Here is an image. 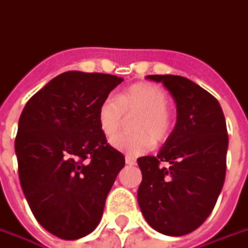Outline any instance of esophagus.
<instances>
[{
	"instance_id": "1",
	"label": "esophagus",
	"mask_w": 248,
	"mask_h": 248,
	"mask_svg": "<svg viewBox=\"0 0 248 248\" xmlns=\"http://www.w3.org/2000/svg\"><path fill=\"white\" fill-rule=\"evenodd\" d=\"M125 163L127 165H135L136 163V160H135V158H132V156H125Z\"/></svg>"
}]
</instances>
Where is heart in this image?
<instances>
[{
    "label": "heart",
    "mask_w": 248,
    "mask_h": 248,
    "mask_svg": "<svg viewBox=\"0 0 248 248\" xmlns=\"http://www.w3.org/2000/svg\"><path fill=\"white\" fill-rule=\"evenodd\" d=\"M169 94L158 85L140 82L116 97H107L98 107L97 120L102 134L112 138L120 131L124 116L136 114L131 121L134 134H120L110 139L113 148L131 156L148 151L165 141L173 131V113L169 108Z\"/></svg>",
    "instance_id": "1"
}]
</instances>
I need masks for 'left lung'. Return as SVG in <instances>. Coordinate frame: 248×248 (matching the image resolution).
<instances>
[{
	"label": "left lung",
	"instance_id": "left-lung-1",
	"mask_svg": "<svg viewBox=\"0 0 248 248\" xmlns=\"http://www.w3.org/2000/svg\"><path fill=\"white\" fill-rule=\"evenodd\" d=\"M177 104V123L156 156H141L138 202L155 231L182 236L197 230L215 208L225 179L228 135L218 101L179 75H147Z\"/></svg>",
	"mask_w": 248,
	"mask_h": 248
}]
</instances>
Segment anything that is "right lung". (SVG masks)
I'll list each match as a JSON object with an SVG mask.
<instances>
[{
  "label": "right lung",
  "instance_id": "add662e5",
  "mask_svg": "<svg viewBox=\"0 0 248 248\" xmlns=\"http://www.w3.org/2000/svg\"><path fill=\"white\" fill-rule=\"evenodd\" d=\"M123 81L66 71L32 95L20 116L15 141L20 184L39 224L58 238L75 240L94 231L125 165L97 120L100 104Z\"/></svg>",
  "mask_w": 248,
  "mask_h": 248
}]
</instances>
